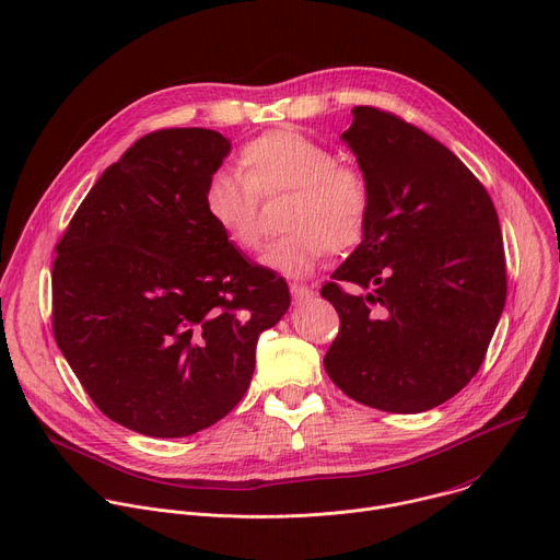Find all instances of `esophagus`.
<instances>
[{
    "mask_svg": "<svg viewBox=\"0 0 560 560\" xmlns=\"http://www.w3.org/2000/svg\"><path fill=\"white\" fill-rule=\"evenodd\" d=\"M289 289H291V295H293V300H295L298 305H303V303H307L310 298H314V291H312L310 287H303V284H291Z\"/></svg>",
    "mask_w": 560,
    "mask_h": 560,
    "instance_id": "1",
    "label": "esophagus"
}]
</instances>
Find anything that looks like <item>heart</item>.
Returning <instances> with one entry per match:
<instances>
[{"mask_svg": "<svg viewBox=\"0 0 560 560\" xmlns=\"http://www.w3.org/2000/svg\"><path fill=\"white\" fill-rule=\"evenodd\" d=\"M240 174L212 172L203 186V212L229 244L244 253L260 246V197L291 192L284 206V237L269 244L265 267L305 278L329 250L361 242L372 203L363 170L338 161L320 141L293 130H273L240 152Z\"/></svg>", "mask_w": 560, "mask_h": 560, "instance_id": "heart-1", "label": "heart"}]
</instances>
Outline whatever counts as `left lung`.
<instances>
[{
  "label": "left lung",
  "instance_id": "1",
  "mask_svg": "<svg viewBox=\"0 0 560 560\" xmlns=\"http://www.w3.org/2000/svg\"><path fill=\"white\" fill-rule=\"evenodd\" d=\"M352 116L340 139L372 203L361 244L320 291L340 316L325 370L363 406L425 412L476 376L504 310L498 212L472 172L419 127L363 105Z\"/></svg>",
  "mask_w": 560,
  "mask_h": 560
}]
</instances>
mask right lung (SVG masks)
<instances>
[{
  "mask_svg": "<svg viewBox=\"0 0 560 560\" xmlns=\"http://www.w3.org/2000/svg\"><path fill=\"white\" fill-rule=\"evenodd\" d=\"M231 141L203 127L139 139L56 246L54 334L92 401L150 438H188L244 397L260 334L289 289L203 212Z\"/></svg>",
  "mask_w": 560,
  "mask_h": 560,
  "instance_id": "add662e5",
  "label": "right lung"
}]
</instances>
